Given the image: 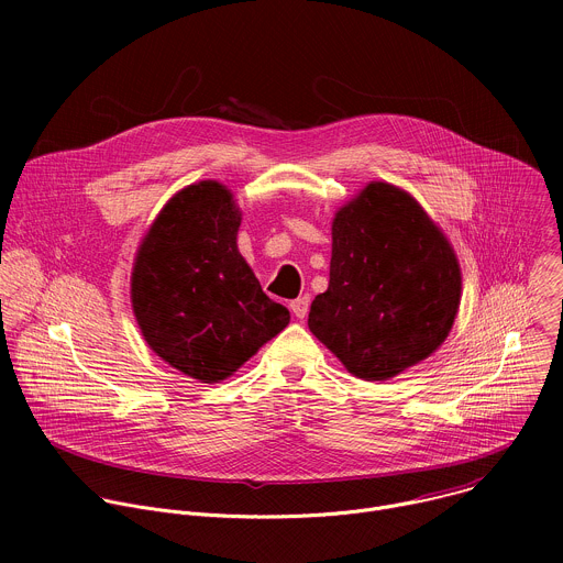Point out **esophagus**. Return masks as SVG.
Returning <instances> with one entry per match:
<instances>
[{
  "instance_id": "obj_1",
  "label": "esophagus",
  "mask_w": 563,
  "mask_h": 563,
  "mask_svg": "<svg viewBox=\"0 0 563 563\" xmlns=\"http://www.w3.org/2000/svg\"><path fill=\"white\" fill-rule=\"evenodd\" d=\"M289 309H291V313H294L296 318H305L307 311H309V296H300V298L291 300V302H289Z\"/></svg>"
}]
</instances>
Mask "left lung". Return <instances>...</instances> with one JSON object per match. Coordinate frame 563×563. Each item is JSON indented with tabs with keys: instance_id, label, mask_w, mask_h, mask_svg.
<instances>
[{
	"instance_id": "left-lung-1",
	"label": "left lung",
	"mask_w": 563,
	"mask_h": 563,
	"mask_svg": "<svg viewBox=\"0 0 563 563\" xmlns=\"http://www.w3.org/2000/svg\"><path fill=\"white\" fill-rule=\"evenodd\" d=\"M459 300L445 235L412 196L372 183L334 218L330 287L307 325L354 376L387 380L445 341Z\"/></svg>"
}]
</instances>
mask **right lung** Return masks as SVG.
Listing matches in <instances>:
<instances>
[{
    "mask_svg": "<svg viewBox=\"0 0 563 563\" xmlns=\"http://www.w3.org/2000/svg\"><path fill=\"white\" fill-rule=\"evenodd\" d=\"M240 211L205 180L159 211L137 252L131 298L148 347L202 383H218L289 323L240 256Z\"/></svg>",
    "mask_w": 563,
    "mask_h": 563,
    "instance_id": "1",
    "label": "right lung"
}]
</instances>
